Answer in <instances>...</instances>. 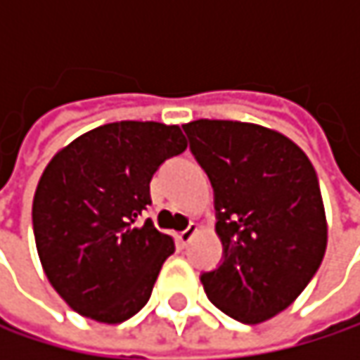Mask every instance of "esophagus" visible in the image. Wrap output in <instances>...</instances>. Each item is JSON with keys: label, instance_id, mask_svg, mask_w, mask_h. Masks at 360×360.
<instances>
[{"label": "esophagus", "instance_id": "obj_1", "mask_svg": "<svg viewBox=\"0 0 360 360\" xmlns=\"http://www.w3.org/2000/svg\"><path fill=\"white\" fill-rule=\"evenodd\" d=\"M198 233V225L195 223H189V227L185 229V231H181V233H177V242H179L181 248H185L189 242H191V238Z\"/></svg>", "mask_w": 360, "mask_h": 360}]
</instances>
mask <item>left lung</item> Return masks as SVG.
Here are the masks:
<instances>
[{
	"instance_id": "8db88e82",
	"label": "left lung",
	"mask_w": 360,
	"mask_h": 360,
	"mask_svg": "<svg viewBox=\"0 0 360 360\" xmlns=\"http://www.w3.org/2000/svg\"><path fill=\"white\" fill-rule=\"evenodd\" d=\"M214 189L223 262L202 273L210 302L256 325L288 309L317 273L327 219L309 156L279 131L240 120L183 124Z\"/></svg>"
}]
</instances>
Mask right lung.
Listing matches in <instances>:
<instances>
[{
	"label": "right lung",
	"mask_w": 360,
	"mask_h": 360,
	"mask_svg": "<svg viewBox=\"0 0 360 360\" xmlns=\"http://www.w3.org/2000/svg\"><path fill=\"white\" fill-rule=\"evenodd\" d=\"M185 148L177 124L120 120L83 133L45 167L33 198L37 252L79 315L122 323L150 300L175 242L139 219L152 175Z\"/></svg>",
	"instance_id": "right-lung-1"
}]
</instances>
